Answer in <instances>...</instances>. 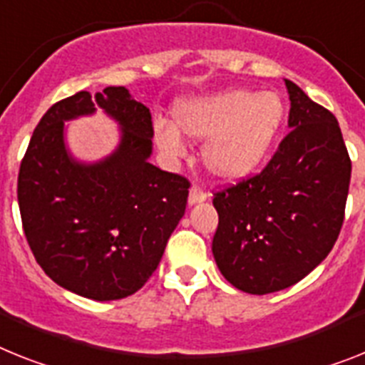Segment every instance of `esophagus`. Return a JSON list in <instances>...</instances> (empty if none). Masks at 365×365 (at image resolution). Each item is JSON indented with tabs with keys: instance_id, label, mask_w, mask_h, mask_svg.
<instances>
[{
	"instance_id": "esophagus-1",
	"label": "esophagus",
	"mask_w": 365,
	"mask_h": 365,
	"mask_svg": "<svg viewBox=\"0 0 365 365\" xmlns=\"http://www.w3.org/2000/svg\"><path fill=\"white\" fill-rule=\"evenodd\" d=\"M207 198V192L200 187V185H192L191 191H189V206H195V204H200Z\"/></svg>"
}]
</instances>
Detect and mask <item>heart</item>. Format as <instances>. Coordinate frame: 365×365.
<instances>
[{"label":"heart","instance_id":"b5f03b06","mask_svg":"<svg viewBox=\"0 0 365 365\" xmlns=\"http://www.w3.org/2000/svg\"><path fill=\"white\" fill-rule=\"evenodd\" d=\"M174 128L154 124L155 145L168 158H180L182 135L206 140L204 165L222 182H240L258 170L280 133L286 106L272 91H225L211 96L191 98L173 109Z\"/></svg>","mask_w":365,"mask_h":365}]
</instances>
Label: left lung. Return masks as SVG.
<instances>
[{"label": "left lung", "instance_id": "1", "mask_svg": "<svg viewBox=\"0 0 365 365\" xmlns=\"http://www.w3.org/2000/svg\"><path fill=\"white\" fill-rule=\"evenodd\" d=\"M289 133L256 176L215 192L213 258L222 277L267 295L310 274L338 240L351 159L336 116L289 79Z\"/></svg>", "mask_w": 365, "mask_h": 365}]
</instances>
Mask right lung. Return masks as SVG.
Masks as SVG:
<instances>
[{
    "label": "right lung",
    "mask_w": 365,
    "mask_h": 365,
    "mask_svg": "<svg viewBox=\"0 0 365 365\" xmlns=\"http://www.w3.org/2000/svg\"><path fill=\"white\" fill-rule=\"evenodd\" d=\"M102 108L121 128L111 155L79 162L63 122ZM152 115L125 87L76 93L46 111L18 174V206L27 243L61 287L93 301L133 295L158 269L185 213L189 182L148 161Z\"/></svg>",
    "instance_id": "add662e5"
}]
</instances>
